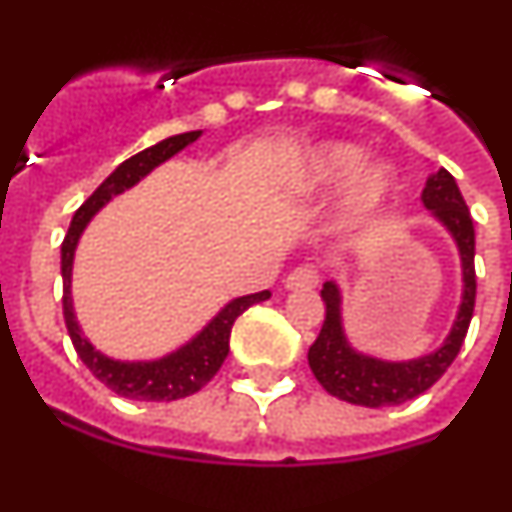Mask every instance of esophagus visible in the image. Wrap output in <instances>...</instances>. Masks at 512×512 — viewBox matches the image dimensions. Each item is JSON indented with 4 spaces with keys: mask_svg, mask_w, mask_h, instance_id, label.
<instances>
[{
    "mask_svg": "<svg viewBox=\"0 0 512 512\" xmlns=\"http://www.w3.org/2000/svg\"><path fill=\"white\" fill-rule=\"evenodd\" d=\"M283 285L288 290H310L318 285V270L315 267H295L288 278L283 280Z\"/></svg>",
    "mask_w": 512,
    "mask_h": 512,
    "instance_id": "obj_1",
    "label": "esophagus"
}]
</instances>
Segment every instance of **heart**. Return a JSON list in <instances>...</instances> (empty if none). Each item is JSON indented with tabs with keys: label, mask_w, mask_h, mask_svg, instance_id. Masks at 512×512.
<instances>
[{
	"label": "heart",
	"mask_w": 512,
	"mask_h": 512,
	"mask_svg": "<svg viewBox=\"0 0 512 512\" xmlns=\"http://www.w3.org/2000/svg\"><path fill=\"white\" fill-rule=\"evenodd\" d=\"M280 189L290 197H323L341 191L336 224L353 229L369 222L399 191V171L386 159H369V151L358 143L326 141L283 174Z\"/></svg>",
	"instance_id": "1"
}]
</instances>
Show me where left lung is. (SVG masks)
Returning a JSON list of instances; mask_svg holds the SVG:
<instances>
[{
    "instance_id": "8db88e82",
    "label": "left lung",
    "mask_w": 512,
    "mask_h": 512,
    "mask_svg": "<svg viewBox=\"0 0 512 512\" xmlns=\"http://www.w3.org/2000/svg\"><path fill=\"white\" fill-rule=\"evenodd\" d=\"M422 204L450 234L462 265V298L450 333L434 351L409 361H389L351 346L343 328V295L336 280L321 290L326 303V321L308 351V364L323 389L336 399L358 407H394L429 389L460 353L462 341L475 310V227L470 209L460 194L455 176L447 169L429 174L422 191Z\"/></svg>"
}]
</instances>
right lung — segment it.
<instances>
[{
    "label": "right lung",
    "instance_id": "add662e5",
    "mask_svg": "<svg viewBox=\"0 0 512 512\" xmlns=\"http://www.w3.org/2000/svg\"><path fill=\"white\" fill-rule=\"evenodd\" d=\"M202 136V131L179 133V136L164 138V141L154 143V146L143 148L136 156L123 161L116 171H113L98 189L88 197V202L75 212L73 222H70L65 242H62V313H65V326H68L70 341H73L75 351H78L80 361L90 369V374L98 381H103L111 391L118 396H126L133 401H174L184 399V396L197 394L202 386L212 381V376L222 369L224 358L229 353V336H232L234 321L245 313L250 305L262 303L270 298V290H262L255 295H242V298L229 300L212 321L189 341L181 343L171 353L161 358H151V361H121V358L105 356L103 351L90 343V338L83 336L75 318L73 308V262L78 242L83 237L85 227L90 219L111 202L113 197L123 194V191L133 189L141 179H146L156 166L169 161L179 151H184L189 143H194Z\"/></svg>",
    "mask_w": 512,
    "mask_h": 512
}]
</instances>
